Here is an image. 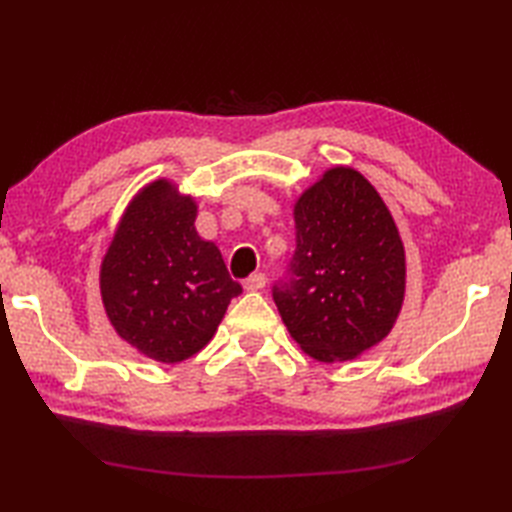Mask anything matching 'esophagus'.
I'll use <instances>...</instances> for the list:
<instances>
[{"instance_id": "esophagus-1", "label": "esophagus", "mask_w": 512, "mask_h": 512, "mask_svg": "<svg viewBox=\"0 0 512 512\" xmlns=\"http://www.w3.org/2000/svg\"><path fill=\"white\" fill-rule=\"evenodd\" d=\"M266 286V275L264 273H255L244 279V288L246 290H262Z\"/></svg>"}]
</instances>
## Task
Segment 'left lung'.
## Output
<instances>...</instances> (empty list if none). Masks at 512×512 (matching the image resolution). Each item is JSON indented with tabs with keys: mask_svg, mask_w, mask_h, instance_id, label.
<instances>
[{
	"mask_svg": "<svg viewBox=\"0 0 512 512\" xmlns=\"http://www.w3.org/2000/svg\"><path fill=\"white\" fill-rule=\"evenodd\" d=\"M297 248L273 299L301 350L350 361L394 328L405 299V248L378 191L334 167L295 204Z\"/></svg>",
	"mask_w": 512,
	"mask_h": 512,
	"instance_id": "obj_1",
	"label": "left lung"
}]
</instances>
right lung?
I'll use <instances>...</instances> for the list:
<instances>
[{
	"label": "right lung",
	"mask_w": 512,
	"mask_h": 512,
	"mask_svg": "<svg viewBox=\"0 0 512 512\" xmlns=\"http://www.w3.org/2000/svg\"><path fill=\"white\" fill-rule=\"evenodd\" d=\"M198 206L156 180L127 206L101 264V295L114 330L160 363H180L213 339L242 286L220 248L195 231Z\"/></svg>",
	"instance_id": "add662e5"
}]
</instances>
